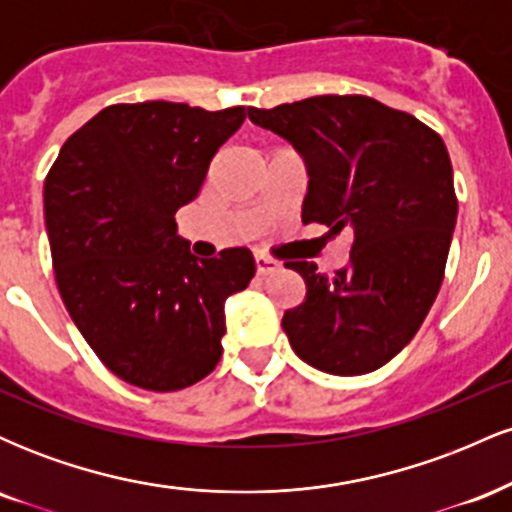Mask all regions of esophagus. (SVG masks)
<instances>
[{"instance_id": "1", "label": "esophagus", "mask_w": 512, "mask_h": 512, "mask_svg": "<svg viewBox=\"0 0 512 512\" xmlns=\"http://www.w3.org/2000/svg\"><path fill=\"white\" fill-rule=\"evenodd\" d=\"M255 267H257V274H260V276H267V274H274L276 269L281 267V264L276 262V260H272V257L257 255V257H255Z\"/></svg>"}]
</instances>
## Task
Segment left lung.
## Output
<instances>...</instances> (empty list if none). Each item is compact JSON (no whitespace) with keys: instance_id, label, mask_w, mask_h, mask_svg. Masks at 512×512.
I'll use <instances>...</instances> for the list:
<instances>
[{"instance_id":"obj_1","label":"left lung","mask_w":512,"mask_h":512,"mask_svg":"<svg viewBox=\"0 0 512 512\" xmlns=\"http://www.w3.org/2000/svg\"><path fill=\"white\" fill-rule=\"evenodd\" d=\"M248 115L305 158L303 223L354 233L349 264L332 276L286 262L305 281V301L281 320L293 351L332 375L378 370L419 332L443 284L457 221L443 139L368 96H313Z\"/></svg>"}]
</instances>
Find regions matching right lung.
Segmentation results:
<instances>
[{"instance_id": "1", "label": "right lung", "mask_w": 512, "mask_h": 512, "mask_svg": "<svg viewBox=\"0 0 512 512\" xmlns=\"http://www.w3.org/2000/svg\"><path fill=\"white\" fill-rule=\"evenodd\" d=\"M245 108L117 103L76 129L45 178L57 289L74 325L117 378L173 392L223 354V303L255 276L248 248L199 260L175 211L202 190Z\"/></svg>"}]
</instances>
